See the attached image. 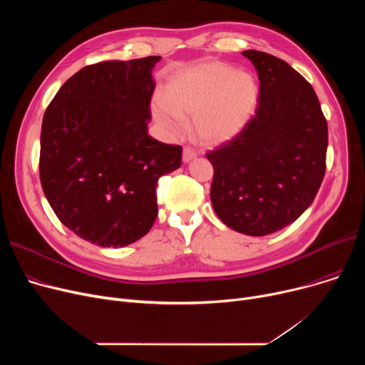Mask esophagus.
Wrapping results in <instances>:
<instances>
[{"mask_svg": "<svg viewBox=\"0 0 365 365\" xmlns=\"http://www.w3.org/2000/svg\"><path fill=\"white\" fill-rule=\"evenodd\" d=\"M195 157H197V152H195L194 149H190V148H183V155H182L183 163L192 161Z\"/></svg>", "mask_w": 365, "mask_h": 365, "instance_id": "34e87169", "label": "esophagus"}]
</instances>
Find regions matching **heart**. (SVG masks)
Here are the masks:
<instances>
[{"label":"heart","instance_id":"1","mask_svg":"<svg viewBox=\"0 0 365 365\" xmlns=\"http://www.w3.org/2000/svg\"><path fill=\"white\" fill-rule=\"evenodd\" d=\"M257 101L259 86L252 73L210 62L173 76L165 99L153 101L152 112L168 134L182 131L183 118H194L197 139L213 146L242 131L253 117Z\"/></svg>","mask_w":365,"mask_h":365}]
</instances>
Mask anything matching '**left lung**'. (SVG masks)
<instances>
[{
	"mask_svg": "<svg viewBox=\"0 0 365 365\" xmlns=\"http://www.w3.org/2000/svg\"><path fill=\"white\" fill-rule=\"evenodd\" d=\"M242 54L259 76L256 115L232 140L205 153L215 168L210 198L226 226L263 237L293 223L315 200L329 128L317 93L296 69L263 51Z\"/></svg>",
	"mask_w": 365,
	"mask_h": 365,
	"instance_id": "left-lung-1",
	"label": "left lung"
}]
</instances>
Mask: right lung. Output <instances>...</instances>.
Wrapping results in <instances>:
<instances>
[{
	"mask_svg": "<svg viewBox=\"0 0 365 365\" xmlns=\"http://www.w3.org/2000/svg\"><path fill=\"white\" fill-rule=\"evenodd\" d=\"M160 56L80 69L56 93L41 127L40 179L66 227L99 247H124L158 215V179L182 148L148 134L152 69Z\"/></svg>",
	"mask_w": 365,
	"mask_h": 365,
	"instance_id": "right-lung-1",
	"label": "right lung"
}]
</instances>
